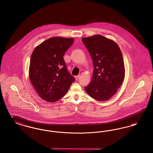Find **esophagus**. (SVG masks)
Wrapping results in <instances>:
<instances>
[{
    "mask_svg": "<svg viewBox=\"0 0 153 153\" xmlns=\"http://www.w3.org/2000/svg\"><path fill=\"white\" fill-rule=\"evenodd\" d=\"M80 75H78V76H75V79H76V80H78L79 79H80Z\"/></svg>",
    "mask_w": 153,
    "mask_h": 153,
    "instance_id": "34e87169",
    "label": "esophagus"
}]
</instances>
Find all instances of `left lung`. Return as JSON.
<instances>
[{
  "label": "left lung",
  "mask_w": 153,
  "mask_h": 153,
  "mask_svg": "<svg viewBox=\"0 0 153 153\" xmlns=\"http://www.w3.org/2000/svg\"><path fill=\"white\" fill-rule=\"evenodd\" d=\"M94 66L92 79L84 89L95 100L103 102L115 94L124 79L121 51L114 41L101 35L82 38Z\"/></svg>",
  "instance_id": "8db88e82"
}]
</instances>
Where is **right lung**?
<instances>
[{
	"label": "right lung",
	"mask_w": 153,
	"mask_h": 153,
	"mask_svg": "<svg viewBox=\"0 0 153 153\" xmlns=\"http://www.w3.org/2000/svg\"><path fill=\"white\" fill-rule=\"evenodd\" d=\"M73 38L52 37L37 46L30 62L29 77L38 95L55 102L65 95L75 79L66 68L64 56Z\"/></svg>",
	"instance_id": "obj_1"
}]
</instances>
